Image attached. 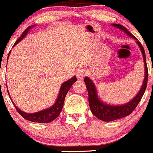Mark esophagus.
Returning <instances> with one entry per match:
<instances>
[{
	"label": "esophagus",
	"instance_id": "obj_1",
	"mask_svg": "<svg viewBox=\"0 0 153 153\" xmlns=\"http://www.w3.org/2000/svg\"><path fill=\"white\" fill-rule=\"evenodd\" d=\"M85 75H86V71L84 69H80L76 72V76L79 79H82L84 76H85Z\"/></svg>",
	"mask_w": 153,
	"mask_h": 153
}]
</instances>
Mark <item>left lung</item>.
<instances>
[{
    "instance_id": "left-lung-1",
    "label": "left lung",
    "mask_w": 153,
    "mask_h": 153,
    "mask_svg": "<svg viewBox=\"0 0 153 153\" xmlns=\"http://www.w3.org/2000/svg\"><path fill=\"white\" fill-rule=\"evenodd\" d=\"M113 25L116 26L118 28L121 29L123 31H125L126 34L130 37H133V38L136 39V37L131 34L130 32L123 26L122 25L119 24H113ZM137 40V39H136ZM138 46H140L142 54H143V61H144V65H145V77L144 81L142 87H141L140 90L137 94L136 97L134 98L133 100L130 101V102L127 103L126 104L122 106H110L107 105V104H104V103L101 102L97 95V91H96L95 86H94V83L91 82V79L88 77H85L84 79L85 81V85H86L87 90H88V104H89L90 109L91 111L96 117H97L99 119L102 120L104 122H110L113 121V120H116V119H121V118L130 115L132 112L134 110L137 106L138 105L139 102L140 101L141 98L143 97V94L145 92V90L146 88V85H147V81H148V68L147 65H146V54H145L144 49H143V46L140 43V42L137 40Z\"/></svg>"
}]
</instances>
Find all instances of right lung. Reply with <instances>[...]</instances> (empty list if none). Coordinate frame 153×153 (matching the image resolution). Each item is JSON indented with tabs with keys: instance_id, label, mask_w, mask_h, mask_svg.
<instances>
[{
	"instance_id": "right-lung-1",
	"label": "right lung",
	"mask_w": 153,
	"mask_h": 153,
	"mask_svg": "<svg viewBox=\"0 0 153 153\" xmlns=\"http://www.w3.org/2000/svg\"><path fill=\"white\" fill-rule=\"evenodd\" d=\"M32 26H30V27L29 26V27H27V28L24 30V32L22 34L21 37H20L16 41V43H14V46H15L16 44H17L20 40H22L25 37L26 34H27V31L29 30V29ZM76 76H74V77L71 78V79L64 82V83L62 84V87H61L59 97H58L56 104H54L52 107L46 109V110H42V111L37 112V113H26L22 112V110H20L14 104V103L13 104L14 106H15L16 110L18 111V113H19L24 119H27V120H29V121L30 122H34V123H50V122L53 121L55 119H56V118L59 116V115L60 114L61 111H62V108H63L65 96H66L67 93L68 92V91H69V89L71 88V87L72 86V85L76 82ZM10 99H11V98H10Z\"/></svg>"
}]
</instances>
